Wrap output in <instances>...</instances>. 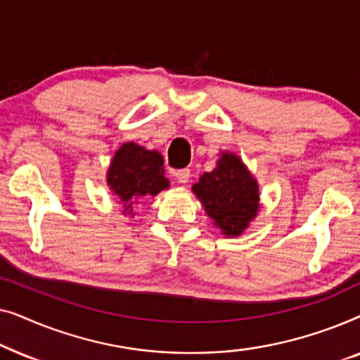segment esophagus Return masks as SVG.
Wrapping results in <instances>:
<instances>
[{
	"label": "esophagus",
	"instance_id": "1",
	"mask_svg": "<svg viewBox=\"0 0 360 360\" xmlns=\"http://www.w3.org/2000/svg\"><path fill=\"white\" fill-rule=\"evenodd\" d=\"M174 175H175V179H176V181H179V184H181V185L188 184V180H190V170L188 169L176 170Z\"/></svg>",
	"mask_w": 360,
	"mask_h": 360
}]
</instances>
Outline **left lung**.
<instances>
[{"mask_svg":"<svg viewBox=\"0 0 360 360\" xmlns=\"http://www.w3.org/2000/svg\"><path fill=\"white\" fill-rule=\"evenodd\" d=\"M211 223L226 238H238L259 213V184L234 152H221L216 167L191 186Z\"/></svg>","mask_w":360,"mask_h":360,"instance_id":"8db88e82","label":"left lung"}]
</instances>
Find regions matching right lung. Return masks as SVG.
<instances>
[{
  "label": "right lung",
  "instance_id": "obj_1",
  "mask_svg": "<svg viewBox=\"0 0 360 360\" xmlns=\"http://www.w3.org/2000/svg\"><path fill=\"white\" fill-rule=\"evenodd\" d=\"M106 184L120 198L122 214L134 216V205L146 196H155L170 186L165 179L164 157L136 142H124L115 152L106 172Z\"/></svg>",
  "mask_w": 360,
  "mask_h": 360
}]
</instances>
